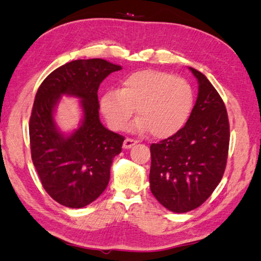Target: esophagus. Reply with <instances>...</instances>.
Segmentation results:
<instances>
[{"instance_id":"esophagus-1","label":"esophagus","mask_w":261,"mask_h":261,"mask_svg":"<svg viewBox=\"0 0 261 261\" xmlns=\"http://www.w3.org/2000/svg\"><path fill=\"white\" fill-rule=\"evenodd\" d=\"M136 144H137V140L131 139V138H126V139L124 140V143H123V147H124L125 149H129V148H131L132 146H135Z\"/></svg>"}]
</instances>
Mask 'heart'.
Segmentation results:
<instances>
[{
  "label": "heart",
  "instance_id": "obj_1",
  "mask_svg": "<svg viewBox=\"0 0 261 261\" xmlns=\"http://www.w3.org/2000/svg\"><path fill=\"white\" fill-rule=\"evenodd\" d=\"M193 105L190 84L160 70H141L126 76L120 91H108L100 108L113 130H124L132 115L135 131H149L155 138H168L182 129Z\"/></svg>",
  "mask_w": 261,
  "mask_h": 261
}]
</instances>
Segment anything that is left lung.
<instances>
[{
	"instance_id": "obj_1",
	"label": "left lung",
	"mask_w": 261,
	"mask_h": 261,
	"mask_svg": "<svg viewBox=\"0 0 261 261\" xmlns=\"http://www.w3.org/2000/svg\"><path fill=\"white\" fill-rule=\"evenodd\" d=\"M190 70L199 91L187 124L151 145V191L175 213L192 211L208 199L226 169L230 139L223 100L205 74Z\"/></svg>"
}]
</instances>
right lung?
<instances>
[{"label":"right lung","instance_id":"1","mask_svg":"<svg viewBox=\"0 0 261 261\" xmlns=\"http://www.w3.org/2000/svg\"><path fill=\"white\" fill-rule=\"evenodd\" d=\"M122 68L102 59L76 60L48 74L35 94L30 117L32 161L46 192L59 204L81 208L94 201L110 177L124 137L101 124L98 90ZM82 98L83 121L70 136L57 129L54 110L61 95Z\"/></svg>","mask_w":261,"mask_h":261}]
</instances>
